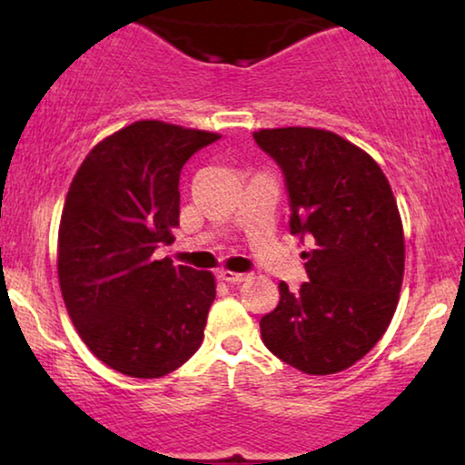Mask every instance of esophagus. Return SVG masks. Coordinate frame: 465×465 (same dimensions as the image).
<instances>
[{
    "mask_svg": "<svg viewBox=\"0 0 465 465\" xmlns=\"http://www.w3.org/2000/svg\"><path fill=\"white\" fill-rule=\"evenodd\" d=\"M250 277L247 272H234V271H220V279L226 283H241Z\"/></svg>",
    "mask_w": 465,
    "mask_h": 465,
    "instance_id": "1",
    "label": "esophagus"
}]
</instances>
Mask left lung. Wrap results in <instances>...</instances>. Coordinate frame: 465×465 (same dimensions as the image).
Returning a JSON list of instances; mask_svg holds the SVG:
<instances>
[{"instance_id": "1", "label": "left lung", "mask_w": 465, "mask_h": 465, "mask_svg": "<svg viewBox=\"0 0 465 465\" xmlns=\"http://www.w3.org/2000/svg\"><path fill=\"white\" fill-rule=\"evenodd\" d=\"M253 139L282 167L290 232L309 237V282L279 283L260 320L271 353L307 374H334L377 345L398 307L404 231L391 186L374 158L332 131L262 129Z\"/></svg>"}]
</instances>
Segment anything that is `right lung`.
I'll return each mask as SVG.
<instances>
[{
	"label": "right lung",
	"mask_w": 465,
	"mask_h": 465,
	"mask_svg": "<svg viewBox=\"0 0 465 465\" xmlns=\"http://www.w3.org/2000/svg\"><path fill=\"white\" fill-rule=\"evenodd\" d=\"M215 139L139 120L94 145L69 186L56 256L63 301L86 347L126 377H164L203 342L213 275L154 252L175 241L182 167Z\"/></svg>",
	"instance_id": "1"
}]
</instances>
